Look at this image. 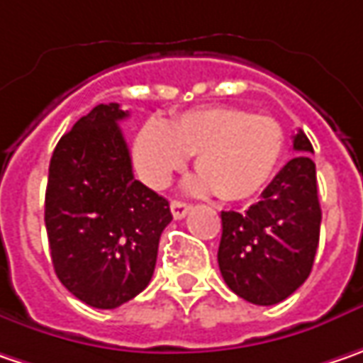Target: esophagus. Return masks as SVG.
I'll use <instances>...</instances> for the list:
<instances>
[{"mask_svg": "<svg viewBox=\"0 0 363 363\" xmlns=\"http://www.w3.org/2000/svg\"><path fill=\"white\" fill-rule=\"evenodd\" d=\"M191 209V205H186V203H182V201H172L170 203V211H172V217L174 219H182L186 213Z\"/></svg>", "mask_w": 363, "mask_h": 363, "instance_id": "1", "label": "esophagus"}]
</instances>
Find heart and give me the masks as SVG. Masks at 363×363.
Returning a JSON list of instances; mask_svg holds the SVG:
<instances>
[{
  "label": "heart",
  "instance_id": "heart-1",
  "mask_svg": "<svg viewBox=\"0 0 363 363\" xmlns=\"http://www.w3.org/2000/svg\"><path fill=\"white\" fill-rule=\"evenodd\" d=\"M284 152V132L270 116H252L238 107H199L168 123L152 118L134 138L140 177L162 189L197 154L201 172L191 181L197 193L225 201L254 197L274 177Z\"/></svg>",
  "mask_w": 363,
  "mask_h": 363
}]
</instances>
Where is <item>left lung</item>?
<instances>
[{
	"instance_id": "8db88e82",
	"label": "left lung",
	"mask_w": 363,
	"mask_h": 363,
	"mask_svg": "<svg viewBox=\"0 0 363 363\" xmlns=\"http://www.w3.org/2000/svg\"><path fill=\"white\" fill-rule=\"evenodd\" d=\"M292 148L303 154L284 164L256 205L245 213L221 211V276L238 296L262 307L284 301L307 280L319 245L313 146L298 130Z\"/></svg>"
}]
</instances>
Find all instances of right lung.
I'll list each match as a JSON object with an SVG mask.
<instances>
[{"instance_id": "add662e5", "label": "right lung", "mask_w": 363, "mask_h": 363, "mask_svg": "<svg viewBox=\"0 0 363 363\" xmlns=\"http://www.w3.org/2000/svg\"><path fill=\"white\" fill-rule=\"evenodd\" d=\"M118 103H101L56 144L44 201L52 266L65 289L116 308L150 282L168 201L134 179Z\"/></svg>"}]
</instances>
